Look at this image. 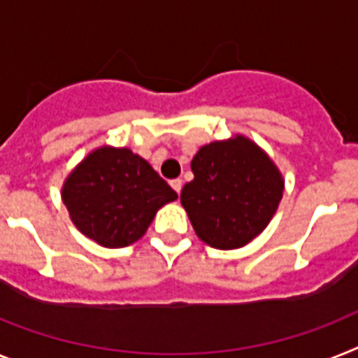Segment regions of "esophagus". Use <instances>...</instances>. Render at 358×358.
I'll return each mask as SVG.
<instances>
[{
  "instance_id": "esophagus-1",
  "label": "esophagus",
  "mask_w": 358,
  "mask_h": 358,
  "mask_svg": "<svg viewBox=\"0 0 358 358\" xmlns=\"http://www.w3.org/2000/svg\"><path fill=\"white\" fill-rule=\"evenodd\" d=\"M182 185H184V182H182V180H180V178L171 180V187H173L174 191H176V193H178V194H180V191H182Z\"/></svg>"
}]
</instances>
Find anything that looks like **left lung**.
<instances>
[{
	"mask_svg": "<svg viewBox=\"0 0 358 358\" xmlns=\"http://www.w3.org/2000/svg\"><path fill=\"white\" fill-rule=\"evenodd\" d=\"M194 178L180 202L198 238L216 249L249 244L271 222L284 193V178L273 160L249 138L200 147L191 162Z\"/></svg>",
	"mask_w": 358,
	"mask_h": 358,
	"instance_id": "obj_1",
	"label": "left lung"
}]
</instances>
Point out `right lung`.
Here are the masks:
<instances>
[{
	"mask_svg": "<svg viewBox=\"0 0 358 358\" xmlns=\"http://www.w3.org/2000/svg\"><path fill=\"white\" fill-rule=\"evenodd\" d=\"M62 198L83 235L114 249L142 238L156 211L178 194L142 156L103 145L74 167Z\"/></svg>",
	"mask_w": 358,
	"mask_h": 358,
	"instance_id": "1",
	"label": "right lung"
}]
</instances>
